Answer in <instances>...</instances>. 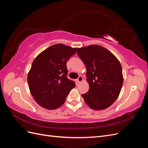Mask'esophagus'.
Listing matches in <instances>:
<instances>
[{
  "label": "esophagus",
  "mask_w": 148,
  "mask_h": 148,
  "mask_svg": "<svg viewBox=\"0 0 148 148\" xmlns=\"http://www.w3.org/2000/svg\"><path fill=\"white\" fill-rule=\"evenodd\" d=\"M83 78L82 76H79V77L77 78V81L78 83H81L83 81Z\"/></svg>",
  "instance_id": "obj_1"
}]
</instances>
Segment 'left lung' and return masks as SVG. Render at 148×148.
<instances>
[{
  "label": "left lung",
  "mask_w": 148,
  "mask_h": 148,
  "mask_svg": "<svg viewBox=\"0 0 148 148\" xmlns=\"http://www.w3.org/2000/svg\"><path fill=\"white\" fill-rule=\"evenodd\" d=\"M77 54L86 68L89 91L82 95L93 110L107 109L117 99L123 77L119 60L112 53L99 45L77 48Z\"/></svg>",
  "instance_id": "left-lung-1"
}]
</instances>
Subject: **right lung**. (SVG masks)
<instances>
[{
  "label": "right lung",
  "instance_id": "1",
  "mask_svg": "<svg viewBox=\"0 0 148 148\" xmlns=\"http://www.w3.org/2000/svg\"><path fill=\"white\" fill-rule=\"evenodd\" d=\"M77 52L62 44L45 49L35 58L28 73L29 91L34 99L44 108L53 110L64 104L73 81L66 75V62Z\"/></svg>",
  "mask_w": 148,
  "mask_h": 148
}]
</instances>
